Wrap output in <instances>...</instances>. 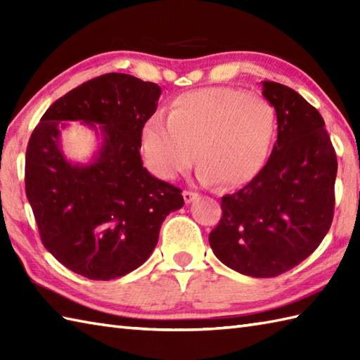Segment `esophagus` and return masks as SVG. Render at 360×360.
I'll list each match as a JSON object with an SVG mask.
<instances>
[{
    "label": "esophagus",
    "instance_id": "obj_1",
    "mask_svg": "<svg viewBox=\"0 0 360 360\" xmlns=\"http://www.w3.org/2000/svg\"><path fill=\"white\" fill-rule=\"evenodd\" d=\"M182 196H184L186 204H190V202H193L200 195L195 193V192H188V190H184V192H182Z\"/></svg>",
    "mask_w": 360,
    "mask_h": 360
}]
</instances>
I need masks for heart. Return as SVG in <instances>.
<instances>
[{"instance_id":"b5f03b06","label":"heart","mask_w":360,"mask_h":360,"mask_svg":"<svg viewBox=\"0 0 360 360\" xmlns=\"http://www.w3.org/2000/svg\"><path fill=\"white\" fill-rule=\"evenodd\" d=\"M275 112L264 98L229 86L178 96L167 122L155 116L141 133L142 151L158 178L172 181L200 164L198 179L238 188L254 181L269 156Z\"/></svg>"}]
</instances>
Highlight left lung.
<instances>
[{"label": "left lung", "instance_id": "left-lung-1", "mask_svg": "<svg viewBox=\"0 0 360 360\" xmlns=\"http://www.w3.org/2000/svg\"><path fill=\"white\" fill-rule=\"evenodd\" d=\"M277 114V142L254 181L221 200L209 235L221 263L266 278L308 258L331 227L338 158L320 112L285 85L262 82Z\"/></svg>", "mask_w": 360, "mask_h": 360}]
</instances>
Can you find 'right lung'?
<instances>
[{"label": "right lung", "instance_id": "right-lung-1", "mask_svg": "<svg viewBox=\"0 0 360 360\" xmlns=\"http://www.w3.org/2000/svg\"><path fill=\"white\" fill-rule=\"evenodd\" d=\"M160 89L128 74H105L53 102L26 150V196L44 248L89 280H112L147 262L168 213L181 209V188L142 164L141 133L156 112ZM68 121L101 139L88 163L61 148Z\"/></svg>", "mask_w": 360, "mask_h": 360}]
</instances>
